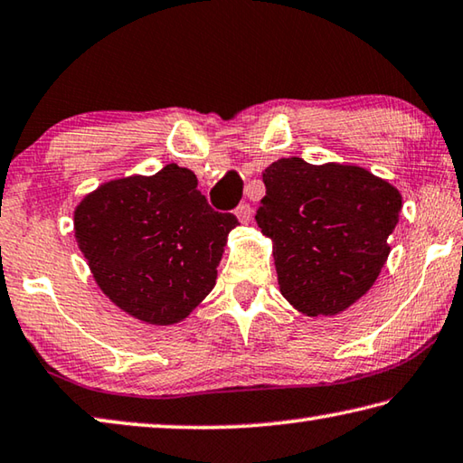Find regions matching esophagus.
Wrapping results in <instances>:
<instances>
[{"label":"esophagus","mask_w":463,"mask_h":463,"mask_svg":"<svg viewBox=\"0 0 463 463\" xmlns=\"http://www.w3.org/2000/svg\"><path fill=\"white\" fill-rule=\"evenodd\" d=\"M234 216H237L242 224H249L250 218H253V208H250V204H239L234 208Z\"/></svg>","instance_id":"34e87169"}]
</instances>
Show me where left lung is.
Returning <instances> with one entry per match:
<instances>
[{
	"label": "left lung",
	"mask_w": 463,
	"mask_h": 463,
	"mask_svg": "<svg viewBox=\"0 0 463 463\" xmlns=\"http://www.w3.org/2000/svg\"><path fill=\"white\" fill-rule=\"evenodd\" d=\"M255 221L273 242L281 296L309 317L366 296L389 259L401 192L366 167L281 157L263 172Z\"/></svg>",
	"instance_id": "8db88e82"
}]
</instances>
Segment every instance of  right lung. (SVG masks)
Returning a JSON list of instances; mask_svg holds the SVG:
<instances>
[{"instance_id":"right-lung-1","label":"right lung","mask_w":463,"mask_h":463,"mask_svg":"<svg viewBox=\"0 0 463 463\" xmlns=\"http://www.w3.org/2000/svg\"><path fill=\"white\" fill-rule=\"evenodd\" d=\"M237 224L208 206L196 174L178 164L109 180L74 208V237L100 291L151 326L182 322L213 291Z\"/></svg>"}]
</instances>
